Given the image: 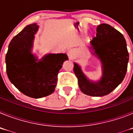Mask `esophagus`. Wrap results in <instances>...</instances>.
Returning <instances> with one entry per match:
<instances>
[{"mask_svg": "<svg viewBox=\"0 0 133 133\" xmlns=\"http://www.w3.org/2000/svg\"><path fill=\"white\" fill-rule=\"evenodd\" d=\"M69 55H70H70H72V51H71V50H69Z\"/></svg>", "mask_w": 133, "mask_h": 133, "instance_id": "esophagus-1", "label": "esophagus"}]
</instances>
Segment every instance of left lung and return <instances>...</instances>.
I'll return each instance as SVG.
<instances>
[{"label":"left lung","instance_id":"obj_1","mask_svg":"<svg viewBox=\"0 0 133 133\" xmlns=\"http://www.w3.org/2000/svg\"><path fill=\"white\" fill-rule=\"evenodd\" d=\"M90 49L102 63L103 75L98 82L90 81L78 64L74 63V72L83 93L92 97H103L111 92L121 83L127 70L129 52L124 36L107 24L97 28V35L90 42Z\"/></svg>","mask_w":133,"mask_h":133}]
</instances>
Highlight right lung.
Segmentation results:
<instances>
[{
    "mask_svg": "<svg viewBox=\"0 0 133 133\" xmlns=\"http://www.w3.org/2000/svg\"><path fill=\"white\" fill-rule=\"evenodd\" d=\"M36 24H29L9 43L6 55V73L9 80L22 93L32 98L46 97L55 91L57 75L63 63L68 60L66 54H48L38 61L31 53Z\"/></svg>",
    "mask_w": 133,
    "mask_h": 133,
    "instance_id": "1",
    "label": "right lung"
}]
</instances>
